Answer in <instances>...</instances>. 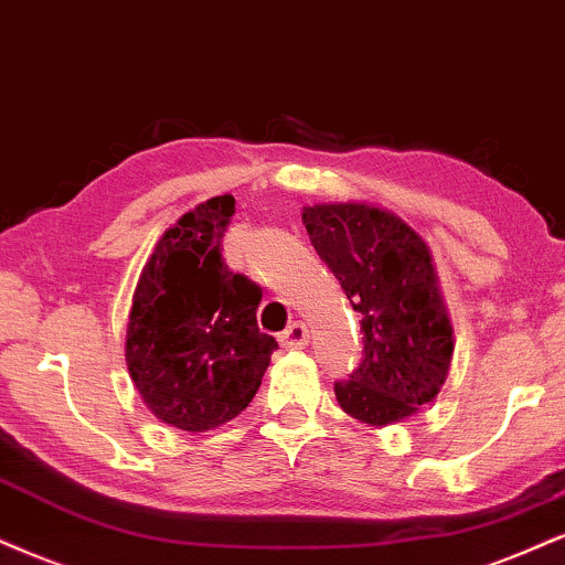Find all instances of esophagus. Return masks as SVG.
<instances>
[{"label": "esophagus", "instance_id": "34e87169", "mask_svg": "<svg viewBox=\"0 0 565 565\" xmlns=\"http://www.w3.org/2000/svg\"><path fill=\"white\" fill-rule=\"evenodd\" d=\"M308 339H310L308 326H305L302 321H295V323H291L289 329L281 334V344H284V348H287V350H302L305 344H308Z\"/></svg>", "mask_w": 565, "mask_h": 565}]
</instances>
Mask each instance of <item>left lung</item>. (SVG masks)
Segmentation results:
<instances>
[{
	"mask_svg": "<svg viewBox=\"0 0 565 565\" xmlns=\"http://www.w3.org/2000/svg\"><path fill=\"white\" fill-rule=\"evenodd\" d=\"M302 223L363 331V360L334 384L339 405L379 429L416 416L439 394L455 350L429 244L371 202H316Z\"/></svg>",
	"mask_w": 565,
	"mask_h": 565,
	"instance_id": "8db88e82",
	"label": "left lung"
}]
</instances>
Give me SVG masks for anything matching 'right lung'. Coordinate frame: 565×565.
<instances>
[{
	"mask_svg": "<svg viewBox=\"0 0 565 565\" xmlns=\"http://www.w3.org/2000/svg\"><path fill=\"white\" fill-rule=\"evenodd\" d=\"M234 205L231 194L210 196L160 236L128 312L131 382L162 424L189 434L239 416L278 348L257 329L260 287L223 263Z\"/></svg>",
	"mask_w": 565,
	"mask_h": 565,
	"instance_id": "1",
	"label": "right lung"
}]
</instances>
